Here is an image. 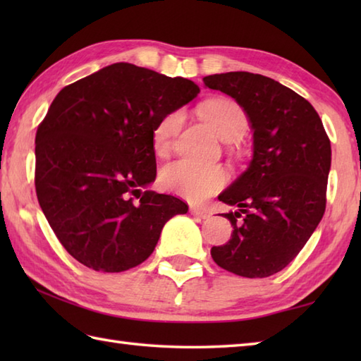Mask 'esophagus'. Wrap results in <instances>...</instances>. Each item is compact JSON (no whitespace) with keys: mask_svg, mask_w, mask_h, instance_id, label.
Masks as SVG:
<instances>
[{"mask_svg":"<svg viewBox=\"0 0 361 361\" xmlns=\"http://www.w3.org/2000/svg\"><path fill=\"white\" fill-rule=\"evenodd\" d=\"M190 214L195 217H200V219H209L211 217V212L208 209H203V208H197V206H192L190 208Z\"/></svg>","mask_w":361,"mask_h":361,"instance_id":"34e87169","label":"esophagus"}]
</instances>
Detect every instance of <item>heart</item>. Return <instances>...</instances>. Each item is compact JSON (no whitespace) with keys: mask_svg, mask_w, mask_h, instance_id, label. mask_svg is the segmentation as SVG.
Wrapping results in <instances>:
<instances>
[{"mask_svg":"<svg viewBox=\"0 0 361 361\" xmlns=\"http://www.w3.org/2000/svg\"><path fill=\"white\" fill-rule=\"evenodd\" d=\"M202 116L221 141L240 140L248 130V118L239 104L229 99H212L202 106ZM185 122V113L166 114L153 130V147L166 152ZM225 172L220 167H202L189 161H175L161 171V185L189 202H203L224 188Z\"/></svg>","mask_w":361,"mask_h":361,"instance_id":"obj_1","label":"heart"}]
</instances>
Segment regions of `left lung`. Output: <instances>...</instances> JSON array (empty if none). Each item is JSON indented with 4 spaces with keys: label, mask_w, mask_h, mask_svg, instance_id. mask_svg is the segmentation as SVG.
<instances>
[{
    "label": "left lung",
    "mask_w": 361,
    "mask_h": 361,
    "mask_svg": "<svg viewBox=\"0 0 361 361\" xmlns=\"http://www.w3.org/2000/svg\"><path fill=\"white\" fill-rule=\"evenodd\" d=\"M204 87L231 96L252 128V159L219 200L233 234L211 248L219 267L243 278H268L286 268L326 211L331 141L309 101L260 74L206 75Z\"/></svg>",
    "instance_id": "1"
}]
</instances>
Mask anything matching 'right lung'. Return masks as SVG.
Returning a JSON list of instances; mask_svg holds the SVG:
<instances>
[{"label": "right lung", "instance_id": "obj_1", "mask_svg": "<svg viewBox=\"0 0 361 361\" xmlns=\"http://www.w3.org/2000/svg\"><path fill=\"white\" fill-rule=\"evenodd\" d=\"M200 93L192 80L113 63L65 87L35 136V190L57 239L80 264L119 273L142 264L180 198L147 189L153 130Z\"/></svg>", "mask_w": 361, "mask_h": 361}]
</instances>
